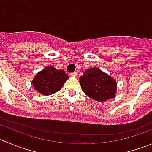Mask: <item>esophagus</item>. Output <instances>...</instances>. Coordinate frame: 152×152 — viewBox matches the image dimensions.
Segmentation results:
<instances>
[{"instance_id":"34e87169","label":"esophagus","mask_w":152,"mask_h":152,"mask_svg":"<svg viewBox=\"0 0 152 152\" xmlns=\"http://www.w3.org/2000/svg\"><path fill=\"white\" fill-rule=\"evenodd\" d=\"M77 72H72V73H71L70 76H72V77H76V76H77Z\"/></svg>"}]
</instances>
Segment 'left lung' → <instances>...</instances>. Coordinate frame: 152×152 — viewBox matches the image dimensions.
Segmentation results:
<instances>
[{
  "label": "left lung",
  "instance_id": "1",
  "mask_svg": "<svg viewBox=\"0 0 152 152\" xmlns=\"http://www.w3.org/2000/svg\"><path fill=\"white\" fill-rule=\"evenodd\" d=\"M83 92L93 100L105 102L115 98L117 83L110 75L97 67L88 69L80 77Z\"/></svg>",
  "mask_w": 152,
  "mask_h": 152
}]
</instances>
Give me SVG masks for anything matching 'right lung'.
<instances>
[{
	"label": "right lung",
	"instance_id": "obj_1",
	"mask_svg": "<svg viewBox=\"0 0 152 152\" xmlns=\"http://www.w3.org/2000/svg\"><path fill=\"white\" fill-rule=\"evenodd\" d=\"M69 76L63 70L47 66L36 75L31 81L35 90L43 95H50L60 90Z\"/></svg>",
	"mask_w": 152,
	"mask_h": 152
}]
</instances>
